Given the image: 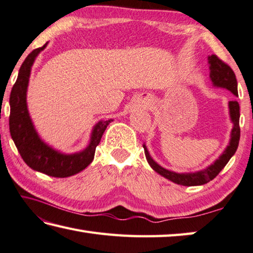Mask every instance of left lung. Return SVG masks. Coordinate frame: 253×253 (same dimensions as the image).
Returning a JSON list of instances; mask_svg holds the SVG:
<instances>
[{"label":"left lung","mask_w":253,"mask_h":253,"mask_svg":"<svg viewBox=\"0 0 253 253\" xmlns=\"http://www.w3.org/2000/svg\"><path fill=\"white\" fill-rule=\"evenodd\" d=\"M209 63V70H210V80L212 82V85L214 87H221V88H226L230 90L233 95L238 96V83L236 75L231 67L223 63L221 59L215 55H211L208 57ZM229 114H230V121L232 123V129L230 134V140L223 150V153L219 156L218 159L207 167L206 169L195 172H174L168 169L164 168L157 164L155 160L151 158L148 149H147L146 145L144 144L145 156L147 162H148L149 166L154 169V170L159 173L160 176L165 177L168 180H170L177 185L181 186H201L205 183L212 180L213 178L217 177V174L222 170L224 166L228 164L229 160L232 157L237 151L239 139H240V127H239V118H240V107L237 100H231L229 102Z\"/></svg>","instance_id":"1"}]
</instances>
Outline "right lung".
Here are the masks:
<instances>
[{"mask_svg":"<svg viewBox=\"0 0 253 253\" xmlns=\"http://www.w3.org/2000/svg\"><path fill=\"white\" fill-rule=\"evenodd\" d=\"M46 46L47 43H45L42 47L27 55L18 71L17 80L10 96V132L18 153L27 166L50 177L66 178L84 170L93 162L96 147L113 119L96 123L91 129L89 144L79 153L64 154L41 138L27 109L26 94L32 66L38 55Z\"/></svg>","mask_w":253,"mask_h":253,"instance_id":"obj_1","label":"right lung"}]
</instances>
